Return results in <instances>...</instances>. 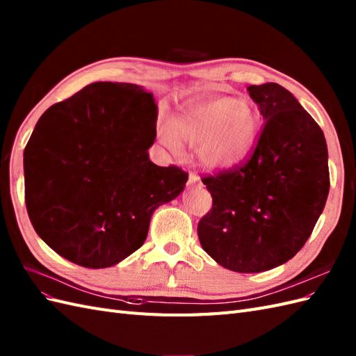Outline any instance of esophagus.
<instances>
[{"instance_id":"1","label":"esophagus","mask_w":356,"mask_h":356,"mask_svg":"<svg viewBox=\"0 0 356 356\" xmlns=\"http://www.w3.org/2000/svg\"><path fill=\"white\" fill-rule=\"evenodd\" d=\"M188 187H200L202 186V181L200 178L195 174V172H190L188 174V182H187Z\"/></svg>"}]
</instances>
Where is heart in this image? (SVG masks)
<instances>
[{"instance_id": "b5f03b06", "label": "heart", "mask_w": 356, "mask_h": 356, "mask_svg": "<svg viewBox=\"0 0 356 356\" xmlns=\"http://www.w3.org/2000/svg\"><path fill=\"white\" fill-rule=\"evenodd\" d=\"M256 112L234 97L191 100L179 108L170 124L160 129L165 145L181 151L179 139L197 147L202 165L211 170H229L241 165L256 145Z\"/></svg>"}]
</instances>
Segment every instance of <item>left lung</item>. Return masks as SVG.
I'll return each mask as SVG.
<instances>
[{
	"mask_svg": "<svg viewBox=\"0 0 356 356\" xmlns=\"http://www.w3.org/2000/svg\"><path fill=\"white\" fill-rule=\"evenodd\" d=\"M247 90L264 129L245 163L202 178L213 208L197 235L218 265L262 273L292 259L312 235L330 191L328 148L318 122L282 85Z\"/></svg>",
	"mask_w": 356,
	"mask_h": 356,
	"instance_id": "obj_1",
	"label": "left lung"
}]
</instances>
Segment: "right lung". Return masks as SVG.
I'll list each match as a JSON object with an SVG mask.
<instances>
[{"label":"right lung","mask_w":356,"mask_h":356,"mask_svg":"<svg viewBox=\"0 0 356 356\" xmlns=\"http://www.w3.org/2000/svg\"><path fill=\"white\" fill-rule=\"evenodd\" d=\"M156 121L151 92L113 82L85 86L42 115L24 151L25 204L54 252L108 268L145 243L152 213L188 178L149 160Z\"/></svg>","instance_id":"right-lung-1"}]
</instances>
